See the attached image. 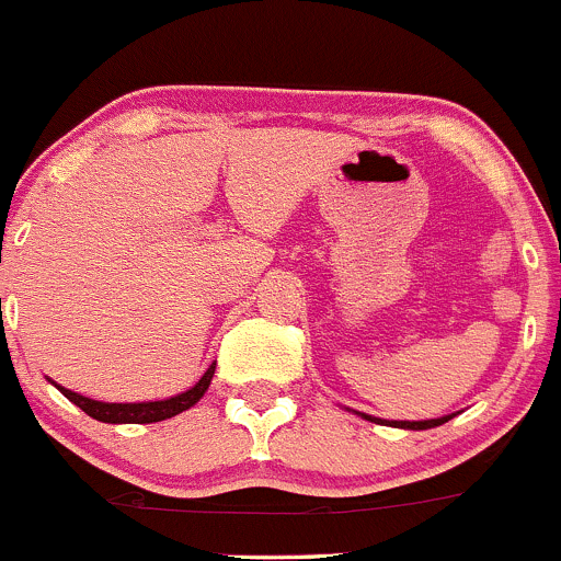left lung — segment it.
<instances>
[{"label": "left lung", "instance_id": "8db88e82", "mask_svg": "<svg viewBox=\"0 0 561 561\" xmlns=\"http://www.w3.org/2000/svg\"><path fill=\"white\" fill-rule=\"evenodd\" d=\"M362 419L375 421V424L400 426V430H432V426H440V424H446V421H451L454 415H443V419H430V421H386V419H375V415L362 413Z\"/></svg>", "mask_w": 561, "mask_h": 561}]
</instances>
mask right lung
<instances>
[{"instance_id": "obj_1", "label": "right lung", "mask_w": 561, "mask_h": 561, "mask_svg": "<svg viewBox=\"0 0 561 561\" xmlns=\"http://www.w3.org/2000/svg\"><path fill=\"white\" fill-rule=\"evenodd\" d=\"M213 373H216V367L210 365L207 367V373L196 380L192 389L183 391V394L170 397V400H156V402H100V400H89V397L83 394H75V391H69L59 383H56V389H59L69 402H75V405L83 410V413H89L91 419L105 421V424H153V421L172 419V415L183 413V410L196 405V402L202 400V394L207 391V386H210Z\"/></svg>"}]
</instances>
